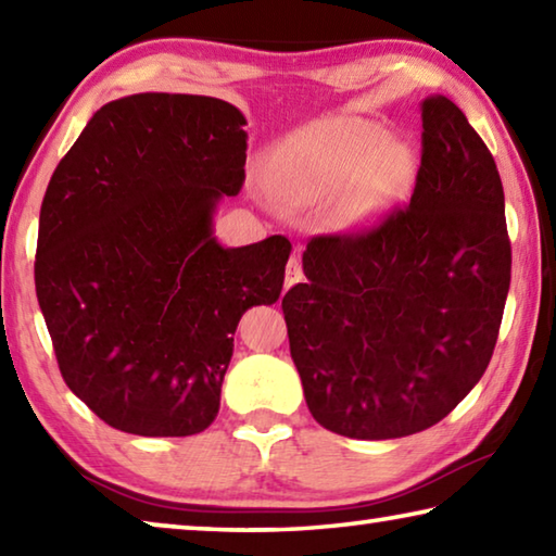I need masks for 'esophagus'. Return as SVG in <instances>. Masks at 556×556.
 <instances>
[{"label":"esophagus","instance_id":"1","mask_svg":"<svg viewBox=\"0 0 556 556\" xmlns=\"http://www.w3.org/2000/svg\"><path fill=\"white\" fill-rule=\"evenodd\" d=\"M299 281H304V269H301V262L296 257L289 260L287 265V277H285V289H291Z\"/></svg>","mask_w":556,"mask_h":556}]
</instances>
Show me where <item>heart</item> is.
<instances>
[{"instance_id":"b5f03b06","label":"heart","mask_w":556,"mask_h":556,"mask_svg":"<svg viewBox=\"0 0 556 556\" xmlns=\"http://www.w3.org/2000/svg\"><path fill=\"white\" fill-rule=\"evenodd\" d=\"M412 149L363 115H326L306 122L285 139L269 162L271 186L296 208L345 203L348 218L365 223L397 201L414 181ZM260 195L275 203L271 188Z\"/></svg>"}]
</instances>
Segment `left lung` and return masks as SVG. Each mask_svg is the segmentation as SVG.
Wrapping results in <instances>:
<instances>
[{
  "label": "left lung",
  "instance_id": "obj_1",
  "mask_svg": "<svg viewBox=\"0 0 556 556\" xmlns=\"http://www.w3.org/2000/svg\"><path fill=\"white\" fill-rule=\"evenodd\" d=\"M409 208L306 244V285L281 299L308 412L348 439L434 427L491 363L510 289L501 174L464 112L421 100Z\"/></svg>",
  "mask_w": 556,
  "mask_h": 556
}]
</instances>
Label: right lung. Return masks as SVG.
<instances>
[{"label":"right lung","instance_id":"obj_1","mask_svg":"<svg viewBox=\"0 0 556 556\" xmlns=\"http://www.w3.org/2000/svg\"><path fill=\"white\" fill-rule=\"evenodd\" d=\"M244 125L218 98L112 100L46 188L34 277L55 361L75 397L127 434L208 429L235 328L285 287V235L225 248L213 230L244 181Z\"/></svg>","mask_w":556,"mask_h":556}]
</instances>
